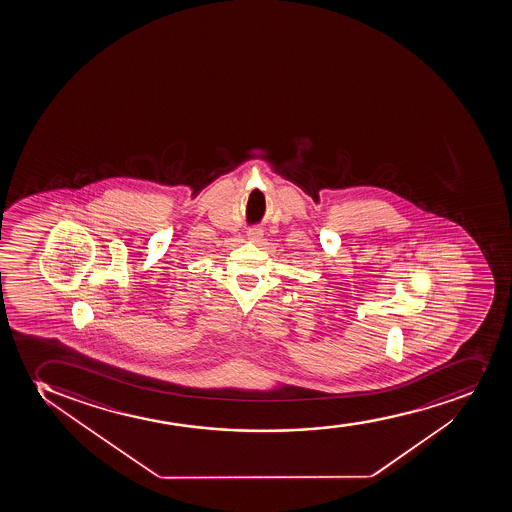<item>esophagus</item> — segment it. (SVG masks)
I'll return each instance as SVG.
<instances>
[{
  "mask_svg": "<svg viewBox=\"0 0 512 512\" xmlns=\"http://www.w3.org/2000/svg\"><path fill=\"white\" fill-rule=\"evenodd\" d=\"M262 235H264V233H262L260 228H250V230L247 231V237L250 242H259Z\"/></svg>",
  "mask_w": 512,
  "mask_h": 512,
  "instance_id": "1",
  "label": "esophagus"
}]
</instances>
